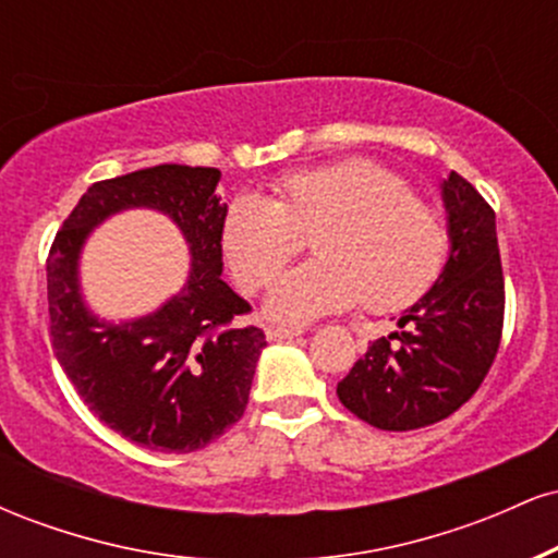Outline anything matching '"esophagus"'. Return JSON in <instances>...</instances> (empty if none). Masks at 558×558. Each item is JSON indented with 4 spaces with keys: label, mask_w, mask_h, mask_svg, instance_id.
<instances>
[{
    "label": "esophagus",
    "mask_w": 558,
    "mask_h": 558,
    "mask_svg": "<svg viewBox=\"0 0 558 558\" xmlns=\"http://www.w3.org/2000/svg\"><path fill=\"white\" fill-rule=\"evenodd\" d=\"M301 328H278V325H270V328H267V338H270V341H288V338H296V336H301Z\"/></svg>",
    "instance_id": "obj_1"
}]
</instances>
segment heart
Segmentation results:
<instances>
[{
  "mask_svg": "<svg viewBox=\"0 0 558 558\" xmlns=\"http://www.w3.org/2000/svg\"><path fill=\"white\" fill-rule=\"evenodd\" d=\"M304 235L317 257L267 288V312L283 323H310L356 301L369 312L403 310L430 291L448 257L438 207L396 170L360 157L280 178L275 202L235 196L220 239L235 280L257 291L304 248Z\"/></svg>",
  "mask_w": 558,
  "mask_h": 558,
  "instance_id": "b5f03b06",
  "label": "heart"
}]
</instances>
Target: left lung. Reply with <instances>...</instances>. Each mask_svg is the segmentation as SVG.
Wrapping results in <instances>:
<instances>
[{
	"mask_svg": "<svg viewBox=\"0 0 558 558\" xmlns=\"http://www.w3.org/2000/svg\"><path fill=\"white\" fill-rule=\"evenodd\" d=\"M451 252L444 272L399 319L401 332L377 338L338 383L351 414L380 430H417L475 396L504 330V270L496 213L472 183L444 181Z\"/></svg>",
	"mask_w": 558,
	"mask_h": 558,
	"instance_id": "obj_1",
	"label": "left lung"
}]
</instances>
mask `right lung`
I'll use <instances>...</instances> for the list:
<instances>
[{
  "mask_svg": "<svg viewBox=\"0 0 558 558\" xmlns=\"http://www.w3.org/2000/svg\"><path fill=\"white\" fill-rule=\"evenodd\" d=\"M217 168L157 165L94 183L57 230L47 259L49 330L68 380L88 409L133 444L189 453L243 417L265 332L239 328L252 306L222 275ZM146 206L182 228L192 272L157 313L114 326L82 304L77 259L87 233L123 208Z\"/></svg>",
  "mask_w": 558,
  "mask_h": 558,
  "instance_id": "1",
  "label": "right lung"
}]
</instances>
